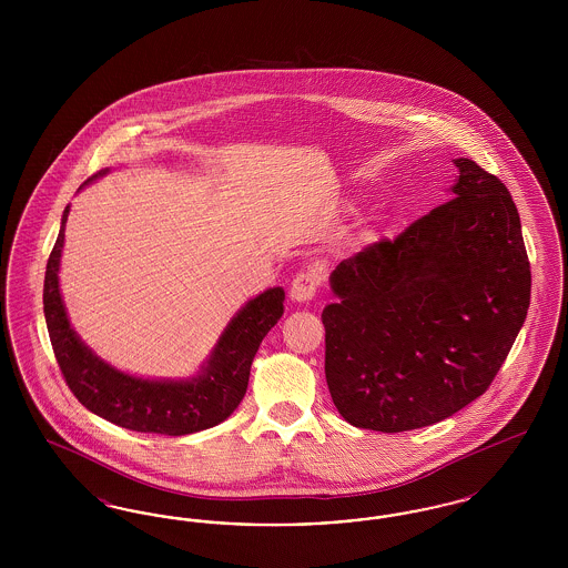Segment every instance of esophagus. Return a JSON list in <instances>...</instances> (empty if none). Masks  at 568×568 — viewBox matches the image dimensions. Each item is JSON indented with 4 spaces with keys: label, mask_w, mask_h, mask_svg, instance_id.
<instances>
[{
    "label": "esophagus",
    "mask_w": 568,
    "mask_h": 568,
    "mask_svg": "<svg viewBox=\"0 0 568 568\" xmlns=\"http://www.w3.org/2000/svg\"><path fill=\"white\" fill-rule=\"evenodd\" d=\"M320 274L315 271H304L296 274V278L292 281V292L290 296L294 302H308L317 294L320 287Z\"/></svg>",
    "instance_id": "1"
}]
</instances>
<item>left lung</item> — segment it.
Listing matches in <instances>:
<instances>
[{
    "instance_id": "obj_1",
    "label": "left lung",
    "mask_w": 568,
    "mask_h": 568,
    "mask_svg": "<svg viewBox=\"0 0 568 568\" xmlns=\"http://www.w3.org/2000/svg\"><path fill=\"white\" fill-rule=\"evenodd\" d=\"M449 202L343 260L322 313L338 413L377 433L433 426L479 398L530 306V262L505 183L454 160Z\"/></svg>"
}]
</instances>
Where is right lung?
<instances>
[{"mask_svg": "<svg viewBox=\"0 0 568 568\" xmlns=\"http://www.w3.org/2000/svg\"><path fill=\"white\" fill-rule=\"evenodd\" d=\"M106 172L109 168L100 170L84 185ZM68 215L70 206L63 211L59 236L47 264L44 317L57 364L79 403L110 424L134 433L185 436L225 422L246 394L260 343L283 315V287H271L244 304L223 329L195 377L128 375L91 352L68 320L59 292V262Z\"/></svg>", "mask_w": 568, "mask_h": 568, "instance_id": "right-lung-1", "label": "right lung"}]
</instances>
